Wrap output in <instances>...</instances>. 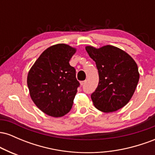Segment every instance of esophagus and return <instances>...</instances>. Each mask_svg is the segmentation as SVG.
Returning a JSON list of instances; mask_svg holds the SVG:
<instances>
[{
  "mask_svg": "<svg viewBox=\"0 0 155 155\" xmlns=\"http://www.w3.org/2000/svg\"><path fill=\"white\" fill-rule=\"evenodd\" d=\"M86 82H87V81H86V80H84V81H80V84H81V85H84Z\"/></svg>",
  "mask_w": 155,
  "mask_h": 155,
  "instance_id": "esophagus-1",
  "label": "esophagus"
}]
</instances>
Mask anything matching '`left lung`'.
Wrapping results in <instances>:
<instances>
[{
    "label": "left lung",
    "mask_w": 155,
    "mask_h": 155,
    "mask_svg": "<svg viewBox=\"0 0 155 155\" xmlns=\"http://www.w3.org/2000/svg\"><path fill=\"white\" fill-rule=\"evenodd\" d=\"M85 49L98 71V85L91 95L94 106L106 113L124 107L132 97L139 80L135 60L114 46L99 49L87 46Z\"/></svg>",
    "instance_id": "left-lung-1"
}]
</instances>
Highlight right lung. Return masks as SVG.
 <instances>
[{"instance_id":"1","label":"right lung","mask_w":155,"mask_h":155,"mask_svg":"<svg viewBox=\"0 0 155 155\" xmlns=\"http://www.w3.org/2000/svg\"><path fill=\"white\" fill-rule=\"evenodd\" d=\"M76 49L65 44L47 48L28 72L30 95L41 111L60 117L71 109L80 84L76 70L69 64Z\"/></svg>"}]
</instances>
